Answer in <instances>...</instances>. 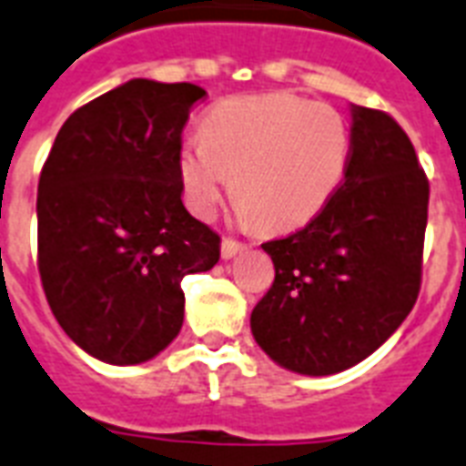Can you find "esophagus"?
Masks as SVG:
<instances>
[{
    "label": "esophagus",
    "mask_w": 466,
    "mask_h": 466,
    "mask_svg": "<svg viewBox=\"0 0 466 466\" xmlns=\"http://www.w3.org/2000/svg\"><path fill=\"white\" fill-rule=\"evenodd\" d=\"M240 250H245V243H238V240H233V238H223V243H221L223 258H226V259L236 258Z\"/></svg>",
    "instance_id": "esophagus-1"
}]
</instances>
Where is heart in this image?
Segmentation results:
<instances>
[{
  "instance_id": "obj_1",
  "label": "heart",
  "mask_w": 466,
  "mask_h": 466,
  "mask_svg": "<svg viewBox=\"0 0 466 466\" xmlns=\"http://www.w3.org/2000/svg\"><path fill=\"white\" fill-rule=\"evenodd\" d=\"M350 162V128L340 111L294 95L226 99L204 133L179 147V182L199 216L233 184L243 218L262 230L304 226L338 192Z\"/></svg>"
}]
</instances>
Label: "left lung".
Segmentation results:
<instances>
[{
	"instance_id": "obj_1",
	"label": "left lung",
	"mask_w": 466,
	"mask_h": 466,
	"mask_svg": "<svg viewBox=\"0 0 466 466\" xmlns=\"http://www.w3.org/2000/svg\"><path fill=\"white\" fill-rule=\"evenodd\" d=\"M431 184L387 111L352 104L350 162L326 207L262 243L274 282L252 309L255 340L299 374L362 362L401 326L423 277Z\"/></svg>"
}]
</instances>
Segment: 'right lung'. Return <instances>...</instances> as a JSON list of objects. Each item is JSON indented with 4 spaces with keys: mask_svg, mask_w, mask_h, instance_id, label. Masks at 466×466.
<instances>
[{
    "mask_svg": "<svg viewBox=\"0 0 466 466\" xmlns=\"http://www.w3.org/2000/svg\"><path fill=\"white\" fill-rule=\"evenodd\" d=\"M207 92L131 79L79 106L38 179V274L79 348L138 364L175 340L182 279L221 258V236L182 204L179 147Z\"/></svg>",
    "mask_w": 466,
    "mask_h": 466,
    "instance_id": "right-lung-1",
    "label": "right lung"
}]
</instances>
